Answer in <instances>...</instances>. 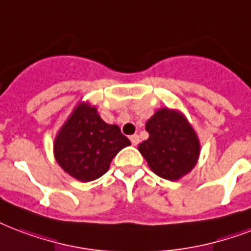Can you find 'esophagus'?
Returning a JSON list of instances; mask_svg holds the SVG:
<instances>
[{"mask_svg": "<svg viewBox=\"0 0 251 251\" xmlns=\"http://www.w3.org/2000/svg\"><path fill=\"white\" fill-rule=\"evenodd\" d=\"M130 141H131V145H133V146H137V145L139 143L138 134H133V135H130Z\"/></svg>", "mask_w": 251, "mask_h": 251, "instance_id": "1", "label": "esophagus"}]
</instances>
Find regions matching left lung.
<instances>
[{"label":"left lung","instance_id":"obj_1","mask_svg":"<svg viewBox=\"0 0 251 251\" xmlns=\"http://www.w3.org/2000/svg\"><path fill=\"white\" fill-rule=\"evenodd\" d=\"M149 139L138 146L149 167L167 180H179L196 166L200 142L187 118L162 108L146 122Z\"/></svg>","mask_w":251,"mask_h":251}]
</instances>
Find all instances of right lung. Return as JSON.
I'll return each mask as SVG.
<instances>
[{"label":"right lung","instance_id":"right-lung-1","mask_svg":"<svg viewBox=\"0 0 251 251\" xmlns=\"http://www.w3.org/2000/svg\"><path fill=\"white\" fill-rule=\"evenodd\" d=\"M129 145L117 125L104 122L96 106L81 102L59 130L53 154L71 176L91 181L102 176L118 151Z\"/></svg>","mask_w":251,"mask_h":251}]
</instances>
